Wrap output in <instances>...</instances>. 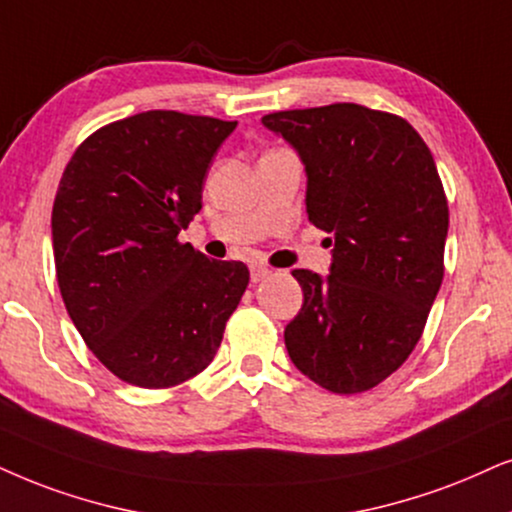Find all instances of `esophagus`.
Masks as SVG:
<instances>
[{
	"mask_svg": "<svg viewBox=\"0 0 512 512\" xmlns=\"http://www.w3.org/2000/svg\"><path fill=\"white\" fill-rule=\"evenodd\" d=\"M271 274V269H267V267H260V264H257V267H252L250 269V278H252V283H260V281H264V278H267Z\"/></svg>",
	"mask_w": 512,
	"mask_h": 512,
	"instance_id": "1",
	"label": "esophagus"
}]
</instances>
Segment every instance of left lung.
Wrapping results in <instances>:
<instances>
[{"instance_id": "1", "label": "left lung", "mask_w": 512, "mask_h": 512, "mask_svg": "<svg viewBox=\"0 0 512 512\" xmlns=\"http://www.w3.org/2000/svg\"><path fill=\"white\" fill-rule=\"evenodd\" d=\"M300 153L307 215L331 234V274L295 269L293 364L335 394L366 392L409 359L444 278L449 205L428 144L399 115L359 103L262 118Z\"/></svg>"}]
</instances>
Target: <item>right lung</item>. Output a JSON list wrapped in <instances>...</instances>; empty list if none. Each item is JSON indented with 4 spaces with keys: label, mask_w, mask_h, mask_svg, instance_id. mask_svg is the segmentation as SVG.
Returning <instances> with one entry per match:
<instances>
[{
    "label": "right lung",
    "mask_w": 512,
    "mask_h": 512,
    "mask_svg": "<svg viewBox=\"0 0 512 512\" xmlns=\"http://www.w3.org/2000/svg\"><path fill=\"white\" fill-rule=\"evenodd\" d=\"M234 129L137 113L96 129L63 170L51 210L58 288L94 357L129 385L163 390L208 368L248 288L243 262L179 241Z\"/></svg>",
    "instance_id": "add662e5"
}]
</instances>
